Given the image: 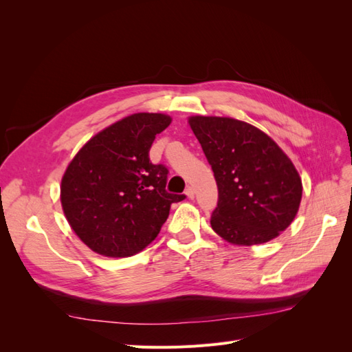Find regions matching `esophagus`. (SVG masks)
Segmentation results:
<instances>
[{
	"mask_svg": "<svg viewBox=\"0 0 352 352\" xmlns=\"http://www.w3.org/2000/svg\"><path fill=\"white\" fill-rule=\"evenodd\" d=\"M185 194H186V197H188V198L192 199V198L195 197V190H194V188H192V186H188V188H186V190H185Z\"/></svg>",
	"mask_w": 352,
	"mask_h": 352,
	"instance_id": "1",
	"label": "esophagus"
}]
</instances>
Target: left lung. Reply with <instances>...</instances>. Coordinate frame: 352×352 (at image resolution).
<instances>
[{
	"label": "left lung",
	"mask_w": 352,
	"mask_h": 352,
	"mask_svg": "<svg viewBox=\"0 0 352 352\" xmlns=\"http://www.w3.org/2000/svg\"><path fill=\"white\" fill-rule=\"evenodd\" d=\"M219 189L211 228L235 245L269 242L291 225L302 197L292 162L257 127L229 117L189 119Z\"/></svg>",
	"instance_id": "left-lung-1"
}]
</instances>
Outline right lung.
<instances>
[{
    "label": "right lung",
    "mask_w": 352,
    "mask_h": 352,
    "mask_svg": "<svg viewBox=\"0 0 352 352\" xmlns=\"http://www.w3.org/2000/svg\"><path fill=\"white\" fill-rule=\"evenodd\" d=\"M172 119L127 116L89 140L61 180V206L74 233L105 257H129L151 243L170 206L186 197L166 190L168 168L150 162L157 133Z\"/></svg>",
    "instance_id": "obj_1"
}]
</instances>
